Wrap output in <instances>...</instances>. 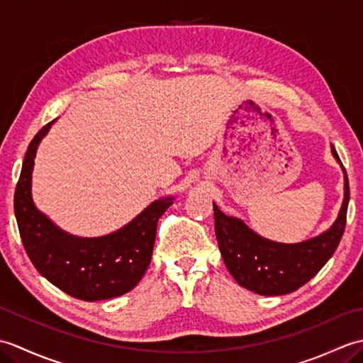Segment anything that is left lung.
<instances>
[{
  "label": "left lung",
  "instance_id": "1",
  "mask_svg": "<svg viewBox=\"0 0 363 363\" xmlns=\"http://www.w3.org/2000/svg\"><path fill=\"white\" fill-rule=\"evenodd\" d=\"M330 151L343 169L345 194L337 220L325 233L299 243H277L260 237L240 218L228 217L213 203L215 235L223 260L234 279L257 295H287L309 282L333 257L342 240L350 203V182L340 157Z\"/></svg>",
  "mask_w": 363,
  "mask_h": 363
}]
</instances>
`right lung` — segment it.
<instances>
[{"label": "right lung", "mask_w": 363, "mask_h": 363, "mask_svg": "<svg viewBox=\"0 0 363 363\" xmlns=\"http://www.w3.org/2000/svg\"><path fill=\"white\" fill-rule=\"evenodd\" d=\"M56 120L30 140L15 189L13 211L23 246L37 272L67 295L82 301L121 296L143 277L151 262L157 221L174 198L156 199L128 225L107 235L78 237L60 229L33 201L37 148Z\"/></svg>", "instance_id": "1"}]
</instances>
